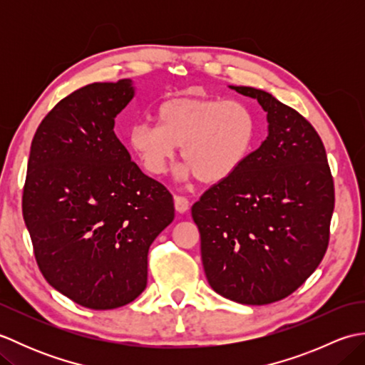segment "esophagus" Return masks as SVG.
Listing matches in <instances>:
<instances>
[{
  "mask_svg": "<svg viewBox=\"0 0 365 365\" xmlns=\"http://www.w3.org/2000/svg\"><path fill=\"white\" fill-rule=\"evenodd\" d=\"M174 205L178 213H185L190 208V200L185 196H175L174 197Z\"/></svg>",
  "mask_w": 365,
  "mask_h": 365,
  "instance_id": "34e87169",
  "label": "esophagus"
}]
</instances>
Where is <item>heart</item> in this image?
<instances>
[{"label":"heart","instance_id":"heart-1","mask_svg":"<svg viewBox=\"0 0 365 365\" xmlns=\"http://www.w3.org/2000/svg\"><path fill=\"white\" fill-rule=\"evenodd\" d=\"M158 125L139 122L130 149L147 173L163 175L182 147L185 174L205 185L226 182L250 157L257 123L245 103L226 98L174 97L157 110Z\"/></svg>","mask_w":365,"mask_h":365}]
</instances>
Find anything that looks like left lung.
I'll list each match as a JSON object with an SVG mask.
<instances>
[{"instance_id": "obj_1", "label": "left lung", "mask_w": 365, "mask_h": 365, "mask_svg": "<svg viewBox=\"0 0 365 365\" xmlns=\"http://www.w3.org/2000/svg\"><path fill=\"white\" fill-rule=\"evenodd\" d=\"M267 113L268 136L191 215L207 281L221 297L263 306L289 297L320 265L334 182L315 128L269 92L230 86Z\"/></svg>"}]
</instances>
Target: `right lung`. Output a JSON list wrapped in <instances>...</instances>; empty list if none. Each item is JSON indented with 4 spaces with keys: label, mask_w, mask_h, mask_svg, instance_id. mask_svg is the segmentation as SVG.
Returning a JSON list of instances; mask_svg holds the SVG:
<instances>
[{
    "label": "right lung",
    "mask_w": 365,
    "mask_h": 365,
    "mask_svg": "<svg viewBox=\"0 0 365 365\" xmlns=\"http://www.w3.org/2000/svg\"><path fill=\"white\" fill-rule=\"evenodd\" d=\"M131 80L92 83L61 100L31 143L23 220L53 289L106 311L147 285V252L174 220L170 192L147 177L114 133Z\"/></svg>",
    "instance_id": "add662e5"
}]
</instances>
